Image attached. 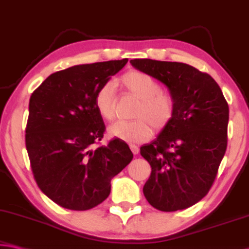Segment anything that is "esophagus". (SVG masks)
Listing matches in <instances>:
<instances>
[{
    "instance_id": "34e87169",
    "label": "esophagus",
    "mask_w": 249,
    "mask_h": 249,
    "mask_svg": "<svg viewBox=\"0 0 249 249\" xmlns=\"http://www.w3.org/2000/svg\"><path fill=\"white\" fill-rule=\"evenodd\" d=\"M129 148H131V151H132L134 155H137V154H139V152H140V148L137 147L136 145H129Z\"/></svg>"
}]
</instances>
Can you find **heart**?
Wrapping results in <instances>:
<instances>
[{
    "instance_id": "b5f03b06",
    "label": "heart",
    "mask_w": 249,
    "mask_h": 249,
    "mask_svg": "<svg viewBox=\"0 0 249 249\" xmlns=\"http://www.w3.org/2000/svg\"><path fill=\"white\" fill-rule=\"evenodd\" d=\"M126 92L139 100L133 112L134 121H120L109 126L112 136L127 143H142L153 134V127L160 131L171 123L175 114V100L163 92L159 82L140 71H131L120 78ZM94 104L101 117L112 121L115 116V98L112 83H106L97 89Z\"/></svg>"
}]
</instances>
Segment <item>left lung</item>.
<instances>
[{
	"instance_id": "1",
	"label": "left lung",
	"mask_w": 249,
	"mask_h": 249,
	"mask_svg": "<svg viewBox=\"0 0 249 249\" xmlns=\"http://www.w3.org/2000/svg\"><path fill=\"white\" fill-rule=\"evenodd\" d=\"M131 64L166 85L175 100L171 123L141 147L152 167L144 196L159 211L185 210L214 183L227 147L228 104L211 75L185 63L135 58Z\"/></svg>"
}]
</instances>
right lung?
<instances>
[{"instance_id":"obj_1","label":"right lung","mask_w":249,"mask_h":249,"mask_svg":"<svg viewBox=\"0 0 249 249\" xmlns=\"http://www.w3.org/2000/svg\"><path fill=\"white\" fill-rule=\"evenodd\" d=\"M127 58L75 65L51 74L30 98L25 145L39 189L60 206L88 211L107 198L110 180L133 160L128 145L103 139L94 104L98 89Z\"/></svg>"}]
</instances>
